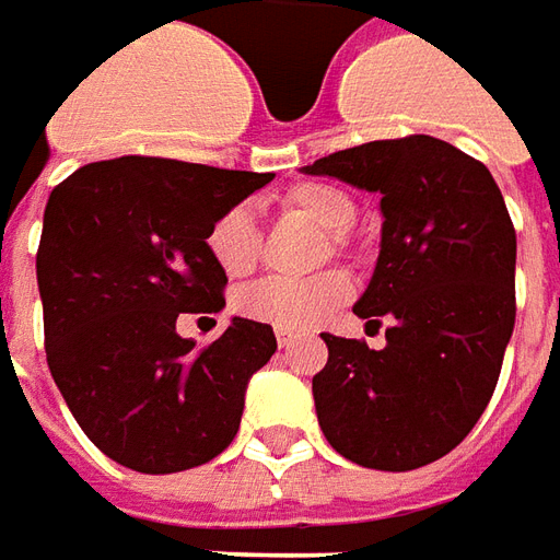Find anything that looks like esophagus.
<instances>
[{
    "mask_svg": "<svg viewBox=\"0 0 560 560\" xmlns=\"http://www.w3.org/2000/svg\"><path fill=\"white\" fill-rule=\"evenodd\" d=\"M299 340V335H292V331H283V328H277V343L283 347V350H289L292 343Z\"/></svg>",
    "mask_w": 560,
    "mask_h": 560,
    "instance_id": "esophagus-1",
    "label": "esophagus"
}]
</instances>
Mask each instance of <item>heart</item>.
Returning <instances> with one entry per match:
<instances>
[{
  "label": "heart",
  "mask_w": 560,
  "mask_h": 560,
  "mask_svg": "<svg viewBox=\"0 0 560 560\" xmlns=\"http://www.w3.org/2000/svg\"><path fill=\"white\" fill-rule=\"evenodd\" d=\"M283 208L307 217L325 232H331V247H347V229L355 223V201L340 186L323 184V180H304L287 189ZM210 259L220 265V271L229 277H247L261 256V232L256 213L247 205H232L220 210L208 225ZM352 295V283L347 273L323 271L316 277H265L253 287L241 289L237 311L256 319V323L273 325L283 331H307L325 323L337 313Z\"/></svg>",
  "instance_id": "1"
}]
</instances>
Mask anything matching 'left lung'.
Segmentation results:
<instances>
[{
  "label": "left lung",
  "instance_id": "left-lung-1",
  "mask_svg": "<svg viewBox=\"0 0 560 560\" xmlns=\"http://www.w3.org/2000/svg\"><path fill=\"white\" fill-rule=\"evenodd\" d=\"M380 192L383 241L355 316L386 347L323 335L313 376L325 440L374 470H416L489 407L515 325V229L491 172L431 135L337 150L304 168Z\"/></svg>",
  "mask_w": 560,
  "mask_h": 560
}]
</instances>
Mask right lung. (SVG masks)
<instances>
[{"label": "right lung", "mask_w": 560, "mask_h": 560, "mask_svg": "<svg viewBox=\"0 0 560 560\" xmlns=\"http://www.w3.org/2000/svg\"><path fill=\"white\" fill-rule=\"evenodd\" d=\"M273 174L162 156L90 162L50 192L35 256L54 383L83 434L138 474L208 464L235 440L273 328L235 316L213 343L184 313L223 311L208 225Z\"/></svg>", "instance_id": "obj_1"}]
</instances>
